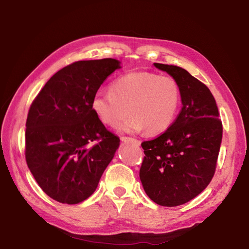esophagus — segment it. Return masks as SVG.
Returning <instances> with one entry per match:
<instances>
[{
  "label": "esophagus",
  "mask_w": 249,
  "mask_h": 249,
  "mask_svg": "<svg viewBox=\"0 0 249 249\" xmlns=\"http://www.w3.org/2000/svg\"><path fill=\"white\" fill-rule=\"evenodd\" d=\"M121 141L124 142H134V144H136V145H141L140 141L135 140V138H132V137H128V136H122Z\"/></svg>",
  "instance_id": "1"
}]
</instances>
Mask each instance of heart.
I'll use <instances>...</instances> for the list:
<instances>
[{"mask_svg":"<svg viewBox=\"0 0 249 249\" xmlns=\"http://www.w3.org/2000/svg\"><path fill=\"white\" fill-rule=\"evenodd\" d=\"M181 103L179 83L170 75L136 71L117 78L111 91H98L92 109L103 124L117 127L129 114L126 132L159 134L174 123Z\"/></svg>","mask_w":249,"mask_h":249,"instance_id":"obj_1","label":"heart"}]
</instances>
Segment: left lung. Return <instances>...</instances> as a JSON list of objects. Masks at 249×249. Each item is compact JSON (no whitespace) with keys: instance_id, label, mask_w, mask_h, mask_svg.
I'll list each match as a JSON object with an SVG mask.
<instances>
[{"instance_id":"8db88e82","label":"left lung","mask_w":249,"mask_h":249,"mask_svg":"<svg viewBox=\"0 0 249 249\" xmlns=\"http://www.w3.org/2000/svg\"><path fill=\"white\" fill-rule=\"evenodd\" d=\"M179 83L182 108L166 132L142 142L140 170L144 190L155 203H187L208 187L216 169L223 126L214 96L204 83L180 67L154 64Z\"/></svg>"}]
</instances>
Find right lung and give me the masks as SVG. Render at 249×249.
<instances>
[{"label":"right lung","mask_w":249,"mask_h":249,"mask_svg":"<svg viewBox=\"0 0 249 249\" xmlns=\"http://www.w3.org/2000/svg\"><path fill=\"white\" fill-rule=\"evenodd\" d=\"M119 68L112 58L75 61L54 73L29 107L27 166L41 190L60 203L88 199L119 148L120 137L92 109L93 95Z\"/></svg>","instance_id":"right-lung-1"}]
</instances>
